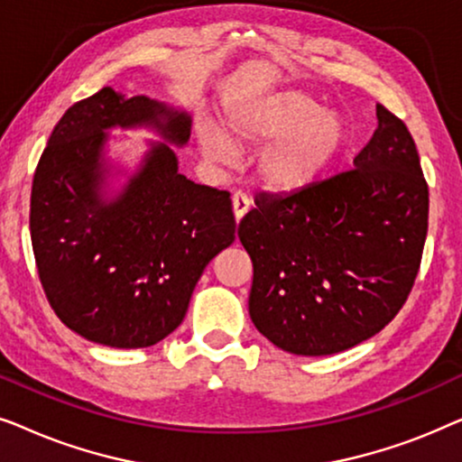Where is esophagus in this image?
<instances>
[{
	"instance_id": "1",
	"label": "esophagus",
	"mask_w": 462,
	"mask_h": 462,
	"mask_svg": "<svg viewBox=\"0 0 462 462\" xmlns=\"http://www.w3.org/2000/svg\"><path fill=\"white\" fill-rule=\"evenodd\" d=\"M250 210V198L242 191L233 195V214H236V220L239 223L245 217V212Z\"/></svg>"
}]
</instances>
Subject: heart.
Listing matches in <instances>:
<instances>
[{"label":"heart","mask_w":462,"mask_h":462,"mask_svg":"<svg viewBox=\"0 0 462 462\" xmlns=\"http://www.w3.org/2000/svg\"><path fill=\"white\" fill-rule=\"evenodd\" d=\"M345 136V122L337 113L296 90L229 106L223 128L212 117L198 122L199 147L217 163H231L236 151L264 147L256 172L273 191L313 185L338 157Z\"/></svg>","instance_id":"1"}]
</instances>
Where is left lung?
<instances>
[{
  "label": "left lung",
  "mask_w": 462,
  "mask_h": 462,
  "mask_svg": "<svg viewBox=\"0 0 462 462\" xmlns=\"http://www.w3.org/2000/svg\"><path fill=\"white\" fill-rule=\"evenodd\" d=\"M353 168L300 191L258 193L239 223L256 330L294 356H332L400 313L427 239L429 187L406 124L376 105Z\"/></svg>",
  "instance_id": "8db88e82"
}]
</instances>
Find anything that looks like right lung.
Returning <instances> with one entry per match:
<instances>
[{"label": "right lung", "mask_w": 462, "mask_h": 462, "mask_svg": "<svg viewBox=\"0 0 462 462\" xmlns=\"http://www.w3.org/2000/svg\"><path fill=\"white\" fill-rule=\"evenodd\" d=\"M113 127H151L150 151L123 191L105 199ZM191 116L103 88L69 106L50 134L31 189V244L43 292L62 324L92 343L141 349L185 319L206 264L236 239L226 191L179 172L174 149Z\"/></svg>", "instance_id": "obj_1"}]
</instances>
